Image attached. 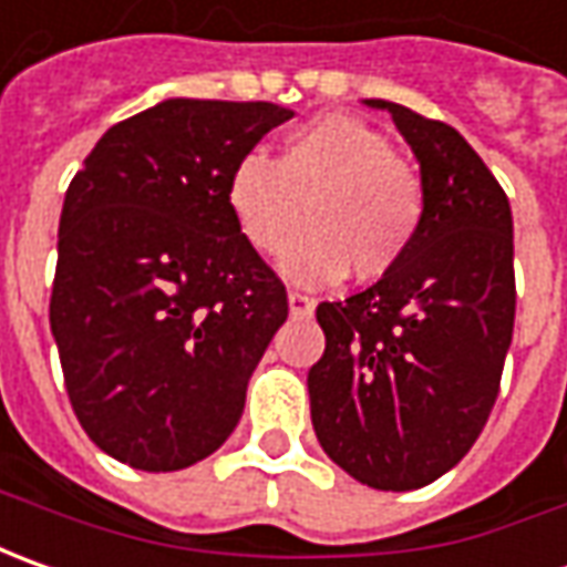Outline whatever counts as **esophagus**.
<instances>
[{"label": "esophagus", "mask_w": 567, "mask_h": 567, "mask_svg": "<svg viewBox=\"0 0 567 567\" xmlns=\"http://www.w3.org/2000/svg\"><path fill=\"white\" fill-rule=\"evenodd\" d=\"M313 307H317V301L310 295L288 291V310H291V317H313Z\"/></svg>", "instance_id": "34e87169"}]
</instances>
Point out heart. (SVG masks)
Returning <instances> with one entry per match:
<instances>
[{"label": "heart", "mask_w": 567, "mask_h": 567, "mask_svg": "<svg viewBox=\"0 0 567 567\" xmlns=\"http://www.w3.org/2000/svg\"><path fill=\"white\" fill-rule=\"evenodd\" d=\"M225 206L257 254H272L303 216L282 250L285 276L295 282H339L348 269L373 282L417 245L426 185L380 127L326 112L285 137L276 163L241 156L225 178Z\"/></svg>", "instance_id": "heart-1"}]
</instances>
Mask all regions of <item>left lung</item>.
<instances>
[{
	"mask_svg": "<svg viewBox=\"0 0 567 567\" xmlns=\"http://www.w3.org/2000/svg\"><path fill=\"white\" fill-rule=\"evenodd\" d=\"M389 109L420 159L426 219L389 276L322 301V358L307 373L322 452L373 489H417L452 471L496 404L515 329L512 206L445 122Z\"/></svg>",
	"mask_w": 567,
	"mask_h": 567,
	"instance_id": "left-lung-1",
	"label": "left lung"
}]
</instances>
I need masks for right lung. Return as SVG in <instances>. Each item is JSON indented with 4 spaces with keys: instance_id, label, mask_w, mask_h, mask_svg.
<instances>
[{
    "instance_id": "add662e5",
    "label": "right lung",
    "mask_w": 567,
    "mask_h": 567,
    "mask_svg": "<svg viewBox=\"0 0 567 567\" xmlns=\"http://www.w3.org/2000/svg\"><path fill=\"white\" fill-rule=\"evenodd\" d=\"M291 115L166 100L109 127L71 178L50 326L74 414L122 464L182 471L241 420L288 295L241 241L225 178Z\"/></svg>"
}]
</instances>
